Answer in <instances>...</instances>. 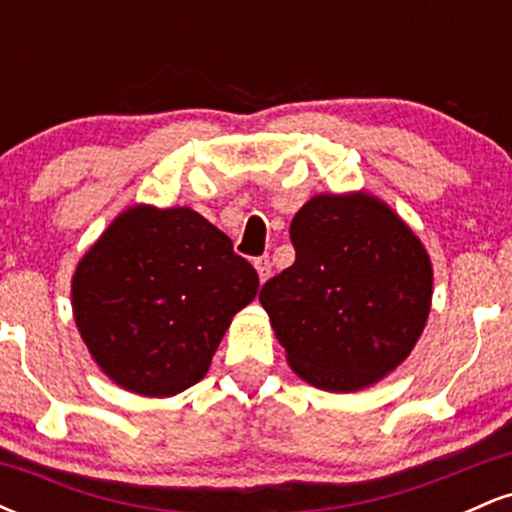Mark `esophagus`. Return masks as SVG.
<instances>
[{
	"label": "esophagus",
	"instance_id": "1",
	"mask_svg": "<svg viewBox=\"0 0 512 512\" xmlns=\"http://www.w3.org/2000/svg\"><path fill=\"white\" fill-rule=\"evenodd\" d=\"M252 264H255L257 274H260V281H267L269 274H272V262H269V257L267 255L257 257V260L252 262Z\"/></svg>",
	"mask_w": 512,
	"mask_h": 512
}]
</instances>
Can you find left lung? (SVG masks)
Segmentation results:
<instances>
[{
  "label": "left lung",
  "mask_w": 512,
  "mask_h": 512,
  "mask_svg": "<svg viewBox=\"0 0 512 512\" xmlns=\"http://www.w3.org/2000/svg\"><path fill=\"white\" fill-rule=\"evenodd\" d=\"M296 262L260 291L286 361L327 392L375 385L411 354L433 296L431 257L368 192L315 195L291 221Z\"/></svg>",
  "instance_id": "8db88e82"
}]
</instances>
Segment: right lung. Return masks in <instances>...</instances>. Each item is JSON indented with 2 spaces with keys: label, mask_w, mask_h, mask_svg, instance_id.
<instances>
[{
  "label": "right lung",
  "mask_w": 512,
  "mask_h": 512,
  "mask_svg": "<svg viewBox=\"0 0 512 512\" xmlns=\"http://www.w3.org/2000/svg\"><path fill=\"white\" fill-rule=\"evenodd\" d=\"M257 289L252 264L197 211L134 204L76 264L72 308L113 383L173 397L207 375L233 315Z\"/></svg>",
  "instance_id": "add662e5"
}]
</instances>
